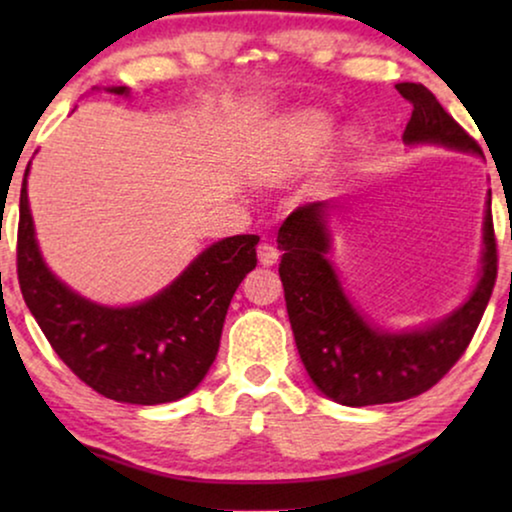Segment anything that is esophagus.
I'll list each match as a JSON object with an SVG mask.
<instances>
[{
  "mask_svg": "<svg viewBox=\"0 0 512 512\" xmlns=\"http://www.w3.org/2000/svg\"><path fill=\"white\" fill-rule=\"evenodd\" d=\"M258 261H261L265 268H270V265H275L279 261V249L270 242L258 244Z\"/></svg>",
  "mask_w": 512,
  "mask_h": 512,
  "instance_id": "34e87169",
  "label": "esophagus"
}]
</instances>
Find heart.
<instances>
[{"instance_id": "obj_1", "label": "heart", "mask_w": 512, "mask_h": 512, "mask_svg": "<svg viewBox=\"0 0 512 512\" xmlns=\"http://www.w3.org/2000/svg\"><path fill=\"white\" fill-rule=\"evenodd\" d=\"M333 135L331 118L319 111H303L279 123L272 144L268 167L272 172H286L305 165L328 144Z\"/></svg>"}]
</instances>
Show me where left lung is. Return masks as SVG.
<instances>
[{
    "label": "left lung",
    "instance_id": "left-lung-1",
    "mask_svg": "<svg viewBox=\"0 0 512 512\" xmlns=\"http://www.w3.org/2000/svg\"><path fill=\"white\" fill-rule=\"evenodd\" d=\"M412 104L405 125V144H443L447 149L480 153V146L447 114L422 83H396ZM328 202H307L293 209L279 226L277 242L284 251L279 277L286 312L307 375L335 403H398L429 391L443 380L473 340L496 282V237L492 191L485 212V251L480 282L459 310L438 324L410 333L373 328L342 291L328 263L331 237L326 228Z\"/></svg>",
    "mask_w": 512,
    "mask_h": 512
}]
</instances>
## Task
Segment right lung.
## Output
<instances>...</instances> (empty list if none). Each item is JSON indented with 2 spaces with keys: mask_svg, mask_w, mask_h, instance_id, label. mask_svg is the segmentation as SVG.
Returning <instances> with one entry per match:
<instances>
[{
  "mask_svg": "<svg viewBox=\"0 0 512 512\" xmlns=\"http://www.w3.org/2000/svg\"><path fill=\"white\" fill-rule=\"evenodd\" d=\"M109 93L128 95V88L116 86ZM27 172L20 188L18 282L55 354L111 401L158 405L191 394L219 352L233 293L256 268L258 235L212 244L144 303L104 307L67 289L46 268L27 205Z\"/></svg>",
  "mask_w": 512,
  "mask_h": 512,
  "instance_id": "right-lung-1",
  "label": "right lung"
}]
</instances>
